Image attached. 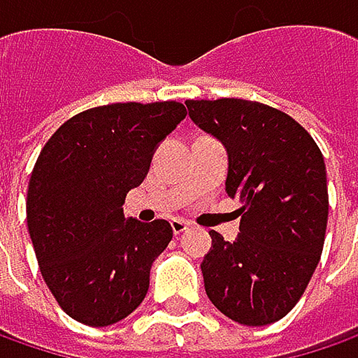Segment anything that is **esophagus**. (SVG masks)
Returning <instances> with one entry per match:
<instances>
[{
    "mask_svg": "<svg viewBox=\"0 0 358 358\" xmlns=\"http://www.w3.org/2000/svg\"><path fill=\"white\" fill-rule=\"evenodd\" d=\"M171 228H173V234L179 236V234H183L189 228V222L187 220H181V217H173L171 220Z\"/></svg>",
    "mask_w": 358,
    "mask_h": 358,
    "instance_id": "1",
    "label": "esophagus"
}]
</instances>
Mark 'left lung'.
<instances>
[{
  "label": "left lung",
  "mask_w": 358,
  "mask_h": 358,
  "mask_svg": "<svg viewBox=\"0 0 358 358\" xmlns=\"http://www.w3.org/2000/svg\"><path fill=\"white\" fill-rule=\"evenodd\" d=\"M197 128L228 155L226 193L241 201L234 243L210 232L201 261L210 301L226 318L267 326L292 312L318 267L326 220V165L287 114L244 99H189Z\"/></svg>",
  "instance_id": "1"
}]
</instances>
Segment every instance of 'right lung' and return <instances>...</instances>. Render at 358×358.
<instances>
[{
	"instance_id": "right-lung-1",
	"label": "right lung",
	"mask_w": 358,
	"mask_h": 358,
	"mask_svg": "<svg viewBox=\"0 0 358 358\" xmlns=\"http://www.w3.org/2000/svg\"><path fill=\"white\" fill-rule=\"evenodd\" d=\"M185 115L177 101L99 106L66 120L44 144L28 185V232L48 289L73 320L110 326L146 297L173 228L126 220L122 206Z\"/></svg>"
}]
</instances>
